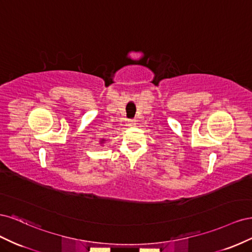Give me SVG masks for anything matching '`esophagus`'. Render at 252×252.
Here are the masks:
<instances>
[{
	"label": "esophagus",
	"mask_w": 252,
	"mask_h": 252,
	"mask_svg": "<svg viewBox=\"0 0 252 252\" xmlns=\"http://www.w3.org/2000/svg\"><path fill=\"white\" fill-rule=\"evenodd\" d=\"M135 124H136V121L135 120H129L128 121V125L129 126H135Z\"/></svg>",
	"instance_id": "1"
}]
</instances>
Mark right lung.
<instances>
[{"instance_id": "add662e5", "label": "right lung", "mask_w": 252, "mask_h": 252, "mask_svg": "<svg viewBox=\"0 0 252 252\" xmlns=\"http://www.w3.org/2000/svg\"><path fill=\"white\" fill-rule=\"evenodd\" d=\"M106 142H107V138H106V136H104V138H102L100 140V145H104V144H106Z\"/></svg>"}]
</instances>
